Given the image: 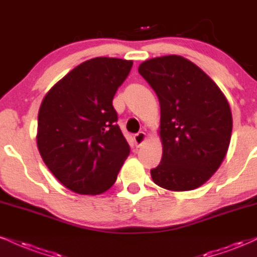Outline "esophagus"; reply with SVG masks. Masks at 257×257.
Instances as JSON below:
<instances>
[{
	"mask_svg": "<svg viewBox=\"0 0 257 257\" xmlns=\"http://www.w3.org/2000/svg\"><path fill=\"white\" fill-rule=\"evenodd\" d=\"M146 139H147V137H146V134H145L144 132L138 133V134L134 135V142H135V145H137L138 147L142 146V145H144L145 142H146Z\"/></svg>",
	"mask_w": 257,
	"mask_h": 257,
	"instance_id": "34e87169",
	"label": "esophagus"
}]
</instances>
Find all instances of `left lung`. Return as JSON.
Returning a JSON list of instances; mask_svg holds the SVG:
<instances>
[{
  "label": "left lung",
  "instance_id": "8db88e82",
  "mask_svg": "<svg viewBox=\"0 0 257 257\" xmlns=\"http://www.w3.org/2000/svg\"><path fill=\"white\" fill-rule=\"evenodd\" d=\"M139 73L158 95L162 162L151 170L153 182L171 191L206 183L230 146L232 113L218 85L195 63L177 55L156 57Z\"/></svg>",
  "mask_w": 257,
  "mask_h": 257
}]
</instances>
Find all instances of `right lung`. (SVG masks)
<instances>
[{
	"label": "right lung",
	"instance_id": "add662e5",
	"mask_svg": "<svg viewBox=\"0 0 257 257\" xmlns=\"http://www.w3.org/2000/svg\"><path fill=\"white\" fill-rule=\"evenodd\" d=\"M133 61L95 57L55 83L40 104L37 146L60 183L82 195H98L116 182L131 148L117 125L116 91Z\"/></svg>",
	"mask_w": 257,
	"mask_h": 257
}]
</instances>
